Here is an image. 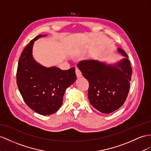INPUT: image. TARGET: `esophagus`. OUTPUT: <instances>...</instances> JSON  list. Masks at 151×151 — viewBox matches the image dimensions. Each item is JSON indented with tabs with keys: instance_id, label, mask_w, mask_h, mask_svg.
<instances>
[{
	"instance_id": "1",
	"label": "esophagus",
	"mask_w": 151,
	"mask_h": 151,
	"mask_svg": "<svg viewBox=\"0 0 151 151\" xmlns=\"http://www.w3.org/2000/svg\"><path fill=\"white\" fill-rule=\"evenodd\" d=\"M75 72H76V75L77 78H80V77L82 76V73H81V71L79 70L78 69H76Z\"/></svg>"
}]
</instances>
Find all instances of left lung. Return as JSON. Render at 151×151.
Returning <instances> with one entry per match:
<instances>
[{
    "instance_id": "1",
    "label": "left lung",
    "mask_w": 151,
    "mask_h": 151,
    "mask_svg": "<svg viewBox=\"0 0 151 151\" xmlns=\"http://www.w3.org/2000/svg\"><path fill=\"white\" fill-rule=\"evenodd\" d=\"M117 63L107 64L97 60H82L78 68L89 82L88 98L91 105L103 114H110L122 106L128 94L132 69L127 53Z\"/></svg>"
}]
</instances>
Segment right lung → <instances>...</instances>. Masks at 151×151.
<instances>
[{
  "label": "right lung",
  "mask_w": 151,
  "mask_h": 151,
  "mask_svg": "<svg viewBox=\"0 0 151 151\" xmlns=\"http://www.w3.org/2000/svg\"><path fill=\"white\" fill-rule=\"evenodd\" d=\"M39 35L30 41L18 61L17 82L24 101L36 113L51 115L60 109L66 88L75 82V68L62 70L56 66L45 67L34 60L32 48Z\"/></svg>",
  "instance_id": "obj_1"
}]
</instances>
